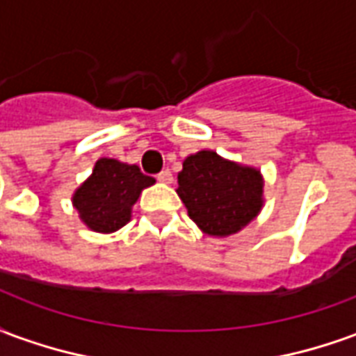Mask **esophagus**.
Masks as SVG:
<instances>
[{
  "label": "esophagus",
  "mask_w": 356,
  "mask_h": 356,
  "mask_svg": "<svg viewBox=\"0 0 356 356\" xmlns=\"http://www.w3.org/2000/svg\"><path fill=\"white\" fill-rule=\"evenodd\" d=\"M158 181L160 183H165V185H170L171 181H173V175H171V171L170 170H163L158 173Z\"/></svg>",
  "instance_id": "34e87169"
}]
</instances>
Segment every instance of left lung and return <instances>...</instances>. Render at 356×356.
Returning <instances> with one entry per match:
<instances>
[{
	"label": "left lung",
	"instance_id": "left-lung-1",
	"mask_svg": "<svg viewBox=\"0 0 356 356\" xmlns=\"http://www.w3.org/2000/svg\"><path fill=\"white\" fill-rule=\"evenodd\" d=\"M177 194L188 217L204 234L227 238L261 213V171L254 165L227 160L216 150L186 156L177 175Z\"/></svg>",
	"mask_w": 356,
	"mask_h": 356
}]
</instances>
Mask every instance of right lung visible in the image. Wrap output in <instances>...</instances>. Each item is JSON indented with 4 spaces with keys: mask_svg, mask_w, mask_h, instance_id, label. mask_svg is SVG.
<instances>
[{
    "mask_svg": "<svg viewBox=\"0 0 356 356\" xmlns=\"http://www.w3.org/2000/svg\"><path fill=\"white\" fill-rule=\"evenodd\" d=\"M154 183L135 163L99 158L91 175L74 191L72 206L89 231L110 234L131 219L140 193Z\"/></svg>",
    "mask_w": 356,
    "mask_h": 356,
    "instance_id": "add662e5",
    "label": "right lung"
}]
</instances>
